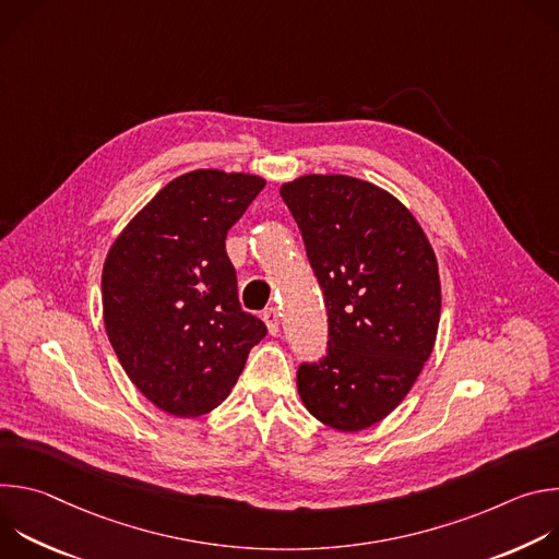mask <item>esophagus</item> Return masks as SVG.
<instances>
[{"label":"esophagus","instance_id":"1","mask_svg":"<svg viewBox=\"0 0 559 559\" xmlns=\"http://www.w3.org/2000/svg\"><path fill=\"white\" fill-rule=\"evenodd\" d=\"M263 321H265V325H267L270 336H276V334H278V311H276L274 307L265 309V311H263Z\"/></svg>","mask_w":559,"mask_h":559}]
</instances>
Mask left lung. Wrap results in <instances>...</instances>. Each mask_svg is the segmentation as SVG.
Instances as JSON below:
<instances>
[{
	"instance_id": "1",
	"label": "left lung",
	"mask_w": 559,
	"mask_h": 559,
	"mask_svg": "<svg viewBox=\"0 0 559 559\" xmlns=\"http://www.w3.org/2000/svg\"><path fill=\"white\" fill-rule=\"evenodd\" d=\"M330 316V349L300 365L305 409L338 431H362L405 401L440 323V274L429 238L391 192L347 175L281 186Z\"/></svg>"
}]
</instances>
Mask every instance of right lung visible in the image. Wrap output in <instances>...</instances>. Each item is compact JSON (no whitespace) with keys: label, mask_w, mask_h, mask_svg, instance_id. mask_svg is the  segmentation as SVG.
Segmentation results:
<instances>
[{"label":"right lung","mask_w":559,"mask_h":559,"mask_svg":"<svg viewBox=\"0 0 559 559\" xmlns=\"http://www.w3.org/2000/svg\"><path fill=\"white\" fill-rule=\"evenodd\" d=\"M263 186L248 173H186L158 190L108 250L106 334L134 386L170 416L218 407L267 334L241 309L225 254L227 229Z\"/></svg>","instance_id":"right-lung-1"}]
</instances>
